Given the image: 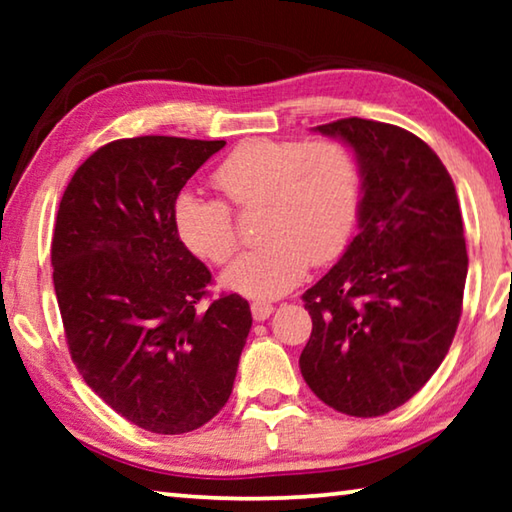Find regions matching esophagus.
<instances>
[{"mask_svg": "<svg viewBox=\"0 0 512 512\" xmlns=\"http://www.w3.org/2000/svg\"><path fill=\"white\" fill-rule=\"evenodd\" d=\"M250 311H253L255 320H266L268 316L273 314V305H271V302L257 300V302H253V305H250Z\"/></svg>", "mask_w": 512, "mask_h": 512, "instance_id": "obj_1", "label": "esophagus"}]
</instances>
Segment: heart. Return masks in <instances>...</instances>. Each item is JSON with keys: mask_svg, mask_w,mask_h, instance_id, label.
<instances>
[{"mask_svg": "<svg viewBox=\"0 0 512 512\" xmlns=\"http://www.w3.org/2000/svg\"><path fill=\"white\" fill-rule=\"evenodd\" d=\"M228 201L257 214L262 244L223 273V284L246 298H277L302 280L307 264L341 253L359 207V167L341 142L248 140L212 176ZM173 223L192 253L225 264L237 250L230 207L216 198L183 192Z\"/></svg>", "mask_w": 512, "mask_h": 512, "instance_id": "obj_1", "label": "heart"}]
</instances>
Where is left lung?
<instances>
[{
	"mask_svg": "<svg viewBox=\"0 0 512 512\" xmlns=\"http://www.w3.org/2000/svg\"><path fill=\"white\" fill-rule=\"evenodd\" d=\"M357 155L359 235L302 293L311 336L300 372L354 418L397 409L443 363L461 320L467 250L445 164L420 137L372 119L316 126Z\"/></svg>",
	"mask_w": 512,
	"mask_h": 512,
	"instance_id": "1",
	"label": "left lung"
}]
</instances>
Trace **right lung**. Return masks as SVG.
I'll return each mask as SVG.
<instances>
[{
    "label": "right lung",
    "instance_id": "obj_1",
    "mask_svg": "<svg viewBox=\"0 0 512 512\" xmlns=\"http://www.w3.org/2000/svg\"><path fill=\"white\" fill-rule=\"evenodd\" d=\"M223 146L110 142L76 169L56 214L51 266L72 361L121 418L164 436L223 409L253 325L237 293L198 307L212 273L173 223L180 189Z\"/></svg>",
    "mask_w": 512,
    "mask_h": 512
}]
</instances>
